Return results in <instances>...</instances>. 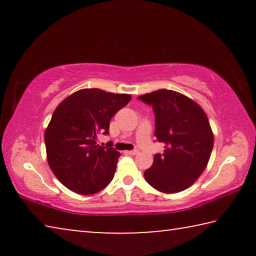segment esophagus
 Instances as JSON below:
<instances>
[{
    "label": "esophagus",
    "mask_w": 256,
    "mask_h": 256,
    "mask_svg": "<svg viewBox=\"0 0 256 256\" xmlns=\"http://www.w3.org/2000/svg\"><path fill=\"white\" fill-rule=\"evenodd\" d=\"M128 154H131V156H136L138 154V150H131V151H126Z\"/></svg>",
    "instance_id": "obj_1"
}]
</instances>
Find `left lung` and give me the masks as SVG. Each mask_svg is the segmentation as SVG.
I'll return each mask as SVG.
<instances>
[{"instance_id":"obj_1","label":"left lung","mask_w":256,"mask_h":256,"mask_svg":"<svg viewBox=\"0 0 256 256\" xmlns=\"http://www.w3.org/2000/svg\"><path fill=\"white\" fill-rule=\"evenodd\" d=\"M138 99L152 106L154 136L164 144L154 157L144 178L164 193H177L192 186L204 172L214 148L208 116L193 99L174 90L160 89Z\"/></svg>"}]
</instances>
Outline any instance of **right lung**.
I'll return each instance as SVG.
<instances>
[{
	"label": "right lung",
	"instance_id": "right-lung-1",
	"mask_svg": "<svg viewBox=\"0 0 256 256\" xmlns=\"http://www.w3.org/2000/svg\"><path fill=\"white\" fill-rule=\"evenodd\" d=\"M130 100L131 94L92 88L78 90L56 107L45 130L46 156L66 188L90 196L110 183L120 154L97 144V136L110 133L112 118Z\"/></svg>",
	"mask_w": 256,
	"mask_h": 256
}]
</instances>
